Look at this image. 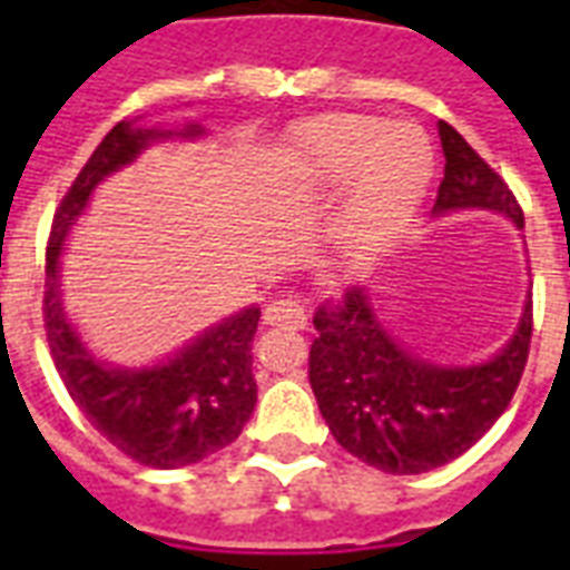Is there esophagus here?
<instances>
[{"instance_id": "34e87169", "label": "esophagus", "mask_w": 570, "mask_h": 570, "mask_svg": "<svg viewBox=\"0 0 570 570\" xmlns=\"http://www.w3.org/2000/svg\"><path fill=\"white\" fill-rule=\"evenodd\" d=\"M263 320H266V325H272V328H304L307 325V311H304L302 302H295V298H277V302H272L266 307V313H263Z\"/></svg>"}]
</instances>
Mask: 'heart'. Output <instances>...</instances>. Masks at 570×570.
Masks as SVG:
<instances>
[{
    "mask_svg": "<svg viewBox=\"0 0 570 570\" xmlns=\"http://www.w3.org/2000/svg\"><path fill=\"white\" fill-rule=\"evenodd\" d=\"M289 150L313 186L340 189L352 183L337 233L361 257L390 248L402 236L434 168L420 129L357 111L302 120L289 136Z\"/></svg>",
    "mask_w": 570,
    "mask_h": 570,
    "instance_id": "obj_1",
    "label": "heart"
}]
</instances>
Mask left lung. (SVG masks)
<instances>
[{
	"label": "left lung",
	"instance_id": "8db88e82",
	"mask_svg": "<svg viewBox=\"0 0 570 570\" xmlns=\"http://www.w3.org/2000/svg\"><path fill=\"white\" fill-rule=\"evenodd\" d=\"M438 132L446 165L434 213L482 206L523 227V209L503 177L446 120ZM313 325L320 337L307 370L331 434L370 468L414 476L459 459L509 407L530 357L532 298L509 346L479 366H434L402 352L361 286L337 307H320Z\"/></svg>",
	"mask_w": 570,
	"mask_h": 570
}]
</instances>
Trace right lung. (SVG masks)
I'll return each mask as SVG.
<instances>
[{
	"label": "right lung",
	"instance_id": "add662e5",
	"mask_svg": "<svg viewBox=\"0 0 570 570\" xmlns=\"http://www.w3.org/2000/svg\"><path fill=\"white\" fill-rule=\"evenodd\" d=\"M197 132L200 129L189 127L186 136ZM159 136L163 132L156 129H136L120 120L65 191L47 242L43 328L58 375L88 423L138 464L174 470L197 464L206 455L230 446L248 423L257 402V381L250 375V343L259 322L257 307L236 313L206 331L168 364L129 373L97 364L85 352L76 331L67 325L58 298L61 242L88 204V195L106 174L132 163L147 141Z\"/></svg>",
	"mask_w": 570,
	"mask_h": 570
}]
</instances>
